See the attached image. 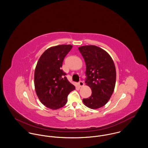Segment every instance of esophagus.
Returning <instances> with one entry per match:
<instances>
[{
  "mask_svg": "<svg viewBox=\"0 0 148 148\" xmlns=\"http://www.w3.org/2000/svg\"><path fill=\"white\" fill-rule=\"evenodd\" d=\"M78 84H79V86H80V87H82V86H84V83H83V81H81L79 82Z\"/></svg>",
  "mask_w": 148,
  "mask_h": 148,
  "instance_id": "1",
  "label": "esophagus"
}]
</instances>
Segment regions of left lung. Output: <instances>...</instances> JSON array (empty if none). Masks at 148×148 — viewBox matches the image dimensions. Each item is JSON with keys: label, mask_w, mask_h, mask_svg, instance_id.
I'll return each instance as SVG.
<instances>
[{"label": "left lung", "mask_w": 148, "mask_h": 148, "mask_svg": "<svg viewBox=\"0 0 148 148\" xmlns=\"http://www.w3.org/2000/svg\"><path fill=\"white\" fill-rule=\"evenodd\" d=\"M78 49L86 65L85 83L92 91L91 95L83 99V102L90 108L97 109L108 101L114 91L115 64L109 54L99 47L86 45Z\"/></svg>", "instance_id": "1"}]
</instances>
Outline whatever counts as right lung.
Here are the masks:
<instances>
[{
	"label": "right lung",
	"instance_id": "add662e5",
	"mask_svg": "<svg viewBox=\"0 0 148 148\" xmlns=\"http://www.w3.org/2000/svg\"><path fill=\"white\" fill-rule=\"evenodd\" d=\"M71 45H60L46 50L39 58L34 71V87L40 101L47 107L57 110L67 103L75 86L61 69L63 61L71 49Z\"/></svg>",
	"mask_w": 148,
	"mask_h": 148
}]
</instances>
